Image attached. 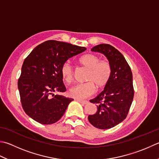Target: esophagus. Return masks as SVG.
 I'll return each instance as SVG.
<instances>
[{
    "instance_id": "esophagus-1",
    "label": "esophagus",
    "mask_w": 159,
    "mask_h": 159,
    "mask_svg": "<svg viewBox=\"0 0 159 159\" xmlns=\"http://www.w3.org/2000/svg\"><path fill=\"white\" fill-rule=\"evenodd\" d=\"M76 100L77 102H79L80 103L83 104H86L88 103V101L87 100H79V99H76Z\"/></svg>"
}]
</instances>
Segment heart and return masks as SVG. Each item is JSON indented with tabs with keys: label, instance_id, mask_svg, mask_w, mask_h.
Wrapping results in <instances>:
<instances>
[{
	"label": "heart",
	"instance_id": "1",
	"mask_svg": "<svg viewBox=\"0 0 159 159\" xmlns=\"http://www.w3.org/2000/svg\"><path fill=\"white\" fill-rule=\"evenodd\" d=\"M79 62L89 69L86 80L88 82L72 86L68 94L72 98L82 100L93 94L95 87L101 89L107 84L111 74V68L109 62L101 60L100 57L95 54H86L81 57ZM61 72L63 78L67 83L73 80L74 70L69 62H65L62 65Z\"/></svg>",
	"mask_w": 159,
	"mask_h": 159
}]
</instances>
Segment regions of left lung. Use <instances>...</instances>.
I'll use <instances>...</instances> for the list:
<instances>
[{"mask_svg": "<svg viewBox=\"0 0 159 159\" xmlns=\"http://www.w3.org/2000/svg\"><path fill=\"white\" fill-rule=\"evenodd\" d=\"M91 51L103 54L111 68L109 82L98 96L90 100L97 104V112L88 116L93 126L107 129L126 118L132 103L134 91L133 75L124 56L109 44L93 47Z\"/></svg>", "mask_w": 159, "mask_h": 159, "instance_id": "left-lung-1", "label": "left lung"}]
</instances>
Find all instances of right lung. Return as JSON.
Returning a JSON list of instances; mask_svg holds the SVG:
<instances>
[{"label":"right lung","instance_id":"1","mask_svg":"<svg viewBox=\"0 0 159 159\" xmlns=\"http://www.w3.org/2000/svg\"><path fill=\"white\" fill-rule=\"evenodd\" d=\"M84 47L50 40L33 49L22 66L18 88L24 111L43 125L57 122L73 99L53 92L63 93L61 66L68 59L85 51Z\"/></svg>","mask_w":159,"mask_h":159}]
</instances>
